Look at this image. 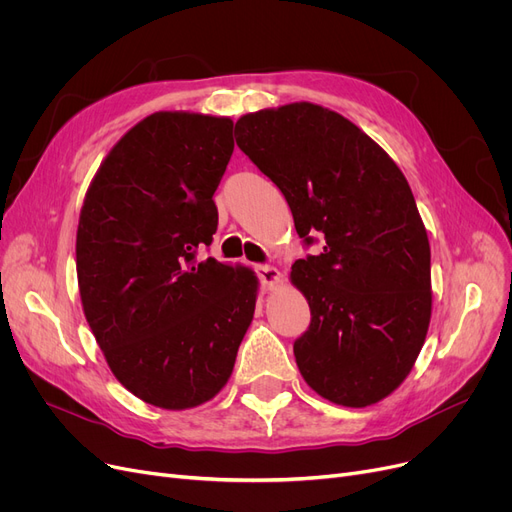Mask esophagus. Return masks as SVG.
I'll return each instance as SVG.
<instances>
[{"label":"esophagus","mask_w":512,"mask_h":512,"mask_svg":"<svg viewBox=\"0 0 512 512\" xmlns=\"http://www.w3.org/2000/svg\"><path fill=\"white\" fill-rule=\"evenodd\" d=\"M255 272L265 290H274L280 284V272L272 265H255Z\"/></svg>","instance_id":"34e87169"}]
</instances>
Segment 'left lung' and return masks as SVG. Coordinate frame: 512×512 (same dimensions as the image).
Masks as SVG:
<instances>
[{
	"label": "left lung",
	"instance_id": "1",
	"mask_svg": "<svg viewBox=\"0 0 512 512\" xmlns=\"http://www.w3.org/2000/svg\"><path fill=\"white\" fill-rule=\"evenodd\" d=\"M236 145L286 199L305 247L292 265L311 324L294 340L305 382L369 407L407 378L432 317L429 240L407 178L351 120L313 103L236 122Z\"/></svg>",
	"mask_w": 512,
	"mask_h": 512
}]
</instances>
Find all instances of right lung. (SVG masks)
<instances>
[{
  "instance_id": "obj_1",
  "label": "right lung",
  "mask_w": 512,
  "mask_h": 512,
  "mask_svg": "<svg viewBox=\"0 0 512 512\" xmlns=\"http://www.w3.org/2000/svg\"><path fill=\"white\" fill-rule=\"evenodd\" d=\"M234 122L157 112L97 170L76 232L80 301L118 382L159 409L218 394L251 326L257 278L199 249L218 230Z\"/></svg>"
}]
</instances>
